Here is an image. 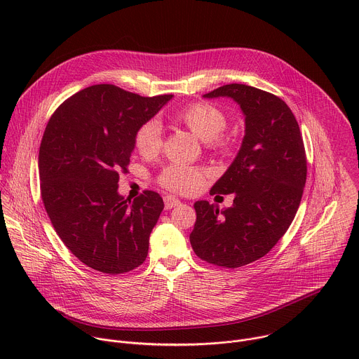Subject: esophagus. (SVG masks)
Instances as JSON below:
<instances>
[{
  "label": "esophagus",
  "mask_w": 359,
  "mask_h": 359,
  "mask_svg": "<svg viewBox=\"0 0 359 359\" xmlns=\"http://www.w3.org/2000/svg\"><path fill=\"white\" fill-rule=\"evenodd\" d=\"M163 200H165V208L168 210H170V209H173V208H176V206H179V204H180V200L175 198L173 196H165Z\"/></svg>",
  "instance_id": "34e87169"
}]
</instances>
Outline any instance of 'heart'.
<instances>
[{
  "label": "heart",
  "instance_id": "obj_1",
  "mask_svg": "<svg viewBox=\"0 0 359 359\" xmlns=\"http://www.w3.org/2000/svg\"><path fill=\"white\" fill-rule=\"evenodd\" d=\"M175 121L186 126L201 140L213 147H223L226 140L222 132L227 126V118L222 109L206 102L190 104L175 114ZM162 126L158 121H147L135 133V147L144 158H151L162 147ZM206 180V170L201 168L173 163L166 166L158 177L165 189L175 193H193Z\"/></svg>",
  "mask_w": 359,
  "mask_h": 359
}]
</instances>
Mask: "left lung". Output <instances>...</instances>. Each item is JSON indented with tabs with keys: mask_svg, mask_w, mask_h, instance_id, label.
Returning a JSON list of instances; mask_svg holds the SVG:
<instances>
[{
	"mask_svg": "<svg viewBox=\"0 0 359 359\" xmlns=\"http://www.w3.org/2000/svg\"><path fill=\"white\" fill-rule=\"evenodd\" d=\"M204 97L227 96L245 116V133L236 159L210 194L234 193L233 206L219 210L194 203L190 244L210 264L237 269L259 260L292 223L306 180L299 126L278 96L243 83L223 85Z\"/></svg>",
	"mask_w": 359,
	"mask_h": 359,
	"instance_id": "left-lung-1",
	"label": "left lung"
}]
</instances>
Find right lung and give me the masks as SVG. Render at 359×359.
<instances>
[{
  "label": "right lung",
  "instance_id": "obj_1",
  "mask_svg": "<svg viewBox=\"0 0 359 359\" xmlns=\"http://www.w3.org/2000/svg\"><path fill=\"white\" fill-rule=\"evenodd\" d=\"M172 97L92 85L62 102L45 128L38 156L45 210L71 252L96 271L123 274L146 260L163 200L151 190L125 200L118 182L136 130Z\"/></svg>",
  "mask_w": 359,
  "mask_h": 359
}]
</instances>
